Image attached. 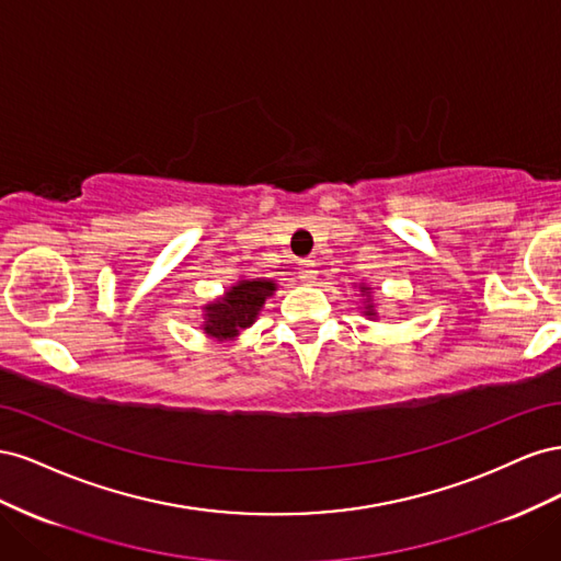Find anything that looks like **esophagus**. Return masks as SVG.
<instances>
[{"label": "esophagus", "instance_id": "obj_1", "mask_svg": "<svg viewBox=\"0 0 561 561\" xmlns=\"http://www.w3.org/2000/svg\"><path fill=\"white\" fill-rule=\"evenodd\" d=\"M299 280L307 283V285H313L318 280V266H316L313 260L299 262Z\"/></svg>", "mask_w": 561, "mask_h": 561}]
</instances>
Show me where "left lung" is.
<instances>
[{
	"instance_id": "obj_1",
	"label": "left lung",
	"mask_w": 561,
	"mask_h": 561,
	"mask_svg": "<svg viewBox=\"0 0 561 561\" xmlns=\"http://www.w3.org/2000/svg\"><path fill=\"white\" fill-rule=\"evenodd\" d=\"M355 287H358V293L363 295V299H360V313L367 320H379L377 304H375V297H371V287L367 283H358Z\"/></svg>"
}]
</instances>
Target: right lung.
<instances>
[{
    "mask_svg": "<svg viewBox=\"0 0 561 561\" xmlns=\"http://www.w3.org/2000/svg\"><path fill=\"white\" fill-rule=\"evenodd\" d=\"M278 290V280L274 278H248L241 276L225 295L203 304V334L217 339V342H233L243 330L252 328L268 297Z\"/></svg>",
    "mask_w": 561,
    "mask_h": 561,
    "instance_id": "right-lung-1",
    "label": "right lung"
}]
</instances>
